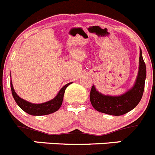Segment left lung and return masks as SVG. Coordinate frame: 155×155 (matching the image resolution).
I'll list each match as a JSON object with an SVG mask.
<instances>
[{"mask_svg":"<svg viewBox=\"0 0 155 155\" xmlns=\"http://www.w3.org/2000/svg\"><path fill=\"white\" fill-rule=\"evenodd\" d=\"M146 78V65L140 50L139 70L137 79L133 87L120 96H109L102 94L92 86L90 101L95 110L101 113L119 116L127 113L138 104L142 97Z\"/></svg>","mask_w":155,"mask_h":155,"instance_id":"1","label":"left lung"}]
</instances>
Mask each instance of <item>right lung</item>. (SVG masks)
Listing matches in <instances>:
<instances>
[{
    "instance_id": "obj_1",
    "label": "right lung",
    "mask_w": 155,
    "mask_h": 155,
    "mask_svg": "<svg viewBox=\"0 0 155 155\" xmlns=\"http://www.w3.org/2000/svg\"><path fill=\"white\" fill-rule=\"evenodd\" d=\"M71 83L67 84L58 92L56 97L49 101L45 102L42 104H32L31 102H28L24 99L21 98L15 92V89L13 87V84L11 82V88L12 95L14 99L18 104V105L24 111L29 114L31 115L34 116H41V115H46V114H50L54 113L57 111L58 109L60 108L63 102L64 94L65 89L67 88L68 85L71 84Z\"/></svg>"
}]
</instances>
